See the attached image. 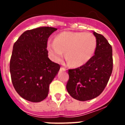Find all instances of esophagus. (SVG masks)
<instances>
[{
  "label": "esophagus",
  "instance_id": "1",
  "mask_svg": "<svg viewBox=\"0 0 125 125\" xmlns=\"http://www.w3.org/2000/svg\"><path fill=\"white\" fill-rule=\"evenodd\" d=\"M61 70L63 71H66V68H63V67H61Z\"/></svg>",
  "mask_w": 125,
  "mask_h": 125
}]
</instances>
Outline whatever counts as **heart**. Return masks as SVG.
<instances>
[{"instance_id": "obj_1", "label": "heart", "mask_w": 125, "mask_h": 125, "mask_svg": "<svg viewBox=\"0 0 125 125\" xmlns=\"http://www.w3.org/2000/svg\"><path fill=\"white\" fill-rule=\"evenodd\" d=\"M96 46L95 36L90 32L65 31L57 34L54 41L47 42L51 59L60 62L65 57L73 67L83 66L93 56Z\"/></svg>"}]
</instances>
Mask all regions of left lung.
Returning a JSON list of instances; mask_svg holds the SVG:
<instances>
[{"label": "left lung", "instance_id": "obj_1", "mask_svg": "<svg viewBox=\"0 0 125 125\" xmlns=\"http://www.w3.org/2000/svg\"><path fill=\"white\" fill-rule=\"evenodd\" d=\"M96 39L94 55L83 66L69 69L66 89L71 96L81 101L96 98L103 91L113 71L112 47L103 35Z\"/></svg>", "mask_w": 125, "mask_h": 125}]
</instances>
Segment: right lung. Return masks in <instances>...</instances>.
Masks as SVG:
<instances>
[{
  "instance_id": "right-lung-1",
  "label": "right lung",
  "mask_w": 125,
  "mask_h": 125,
  "mask_svg": "<svg viewBox=\"0 0 125 125\" xmlns=\"http://www.w3.org/2000/svg\"><path fill=\"white\" fill-rule=\"evenodd\" d=\"M57 29L41 27L24 32L14 43L10 72L15 91L31 102H41L48 95L49 84L60 66L48 57L47 42Z\"/></svg>"
}]
</instances>
